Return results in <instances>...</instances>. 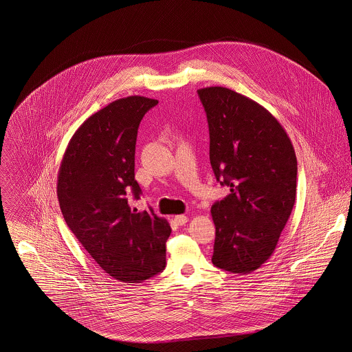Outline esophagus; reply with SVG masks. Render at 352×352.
I'll list each match as a JSON object with an SVG mask.
<instances>
[{
    "instance_id": "esophagus-1",
    "label": "esophagus",
    "mask_w": 352,
    "mask_h": 352,
    "mask_svg": "<svg viewBox=\"0 0 352 352\" xmlns=\"http://www.w3.org/2000/svg\"><path fill=\"white\" fill-rule=\"evenodd\" d=\"M175 221L177 226H184L188 221V217L186 214H177L175 216Z\"/></svg>"
}]
</instances>
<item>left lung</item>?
Returning a JSON list of instances; mask_svg holds the SVG:
<instances>
[{
  "mask_svg": "<svg viewBox=\"0 0 352 352\" xmlns=\"http://www.w3.org/2000/svg\"><path fill=\"white\" fill-rule=\"evenodd\" d=\"M197 94L208 120L213 173L231 190L212 206V263L250 274L271 258L294 208L295 151L280 122L256 101L223 87Z\"/></svg>",
  "mask_w": 352,
  "mask_h": 352,
  "instance_id": "1",
  "label": "left lung"
}]
</instances>
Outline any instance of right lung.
I'll list each match as a JSON object with an SVG mask.
<instances>
[{"label":"right lung","instance_id":"add662e5","mask_svg":"<svg viewBox=\"0 0 352 352\" xmlns=\"http://www.w3.org/2000/svg\"><path fill=\"white\" fill-rule=\"evenodd\" d=\"M159 101L142 96L118 98L87 118L65 149L57 177L63 216L73 234L113 279L141 283L165 267L170 226L139 212L135 149L144 115Z\"/></svg>","mask_w":352,"mask_h":352}]
</instances>
